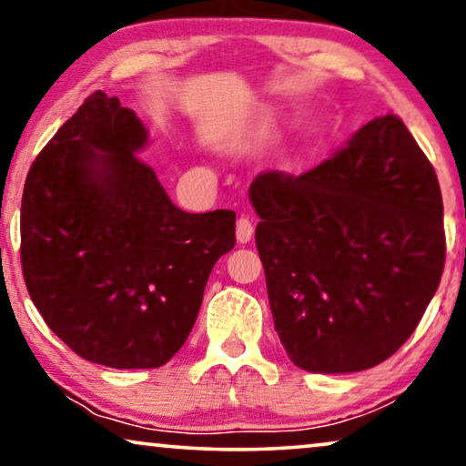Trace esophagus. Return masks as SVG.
<instances>
[{"instance_id": "esophagus-1", "label": "esophagus", "mask_w": 466, "mask_h": 466, "mask_svg": "<svg viewBox=\"0 0 466 466\" xmlns=\"http://www.w3.org/2000/svg\"><path fill=\"white\" fill-rule=\"evenodd\" d=\"M238 241L239 244H248V241L252 239V235H254V225H252V220L248 218V216H241V218H238Z\"/></svg>"}]
</instances>
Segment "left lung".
<instances>
[{"label": "left lung", "mask_w": 466, "mask_h": 466, "mask_svg": "<svg viewBox=\"0 0 466 466\" xmlns=\"http://www.w3.org/2000/svg\"><path fill=\"white\" fill-rule=\"evenodd\" d=\"M279 341L311 373L365 371L397 352L445 263L435 169L403 120L373 118L314 169L250 184Z\"/></svg>", "instance_id": "obj_1"}]
</instances>
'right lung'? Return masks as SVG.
<instances>
[{
	"mask_svg": "<svg viewBox=\"0 0 466 466\" xmlns=\"http://www.w3.org/2000/svg\"><path fill=\"white\" fill-rule=\"evenodd\" d=\"M142 120L95 91L31 165L21 265L50 330L85 360L157 369L184 346L235 212L176 208L137 152Z\"/></svg>",
	"mask_w": 466,
	"mask_h": 466,
	"instance_id": "right-lung-1",
	"label": "right lung"
}]
</instances>
